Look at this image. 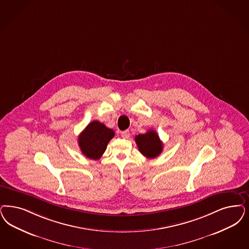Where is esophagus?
<instances>
[{
  "label": "esophagus",
  "mask_w": 249,
  "mask_h": 249,
  "mask_svg": "<svg viewBox=\"0 0 249 249\" xmlns=\"http://www.w3.org/2000/svg\"><path fill=\"white\" fill-rule=\"evenodd\" d=\"M129 130H124V131H122L121 132V137L123 138V139H128L129 137Z\"/></svg>",
  "instance_id": "34e87169"
}]
</instances>
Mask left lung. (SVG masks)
Segmentation results:
<instances>
[{
	"label": "left lung",
	"instance_id": "8db88e82",
	"mask_svg": "<svg viewBox=\"0 0 249 249\" xmlns=\"http://www.w3.org/2000/svg\"><path fill=\"white\" fill-rule=\"evenodd\" d=\"M135 142L141 154L149 159L157 157L163 151V142L154 129L139 134L135 137Z\"/></svg>",
	"mask_w": 249,
	"mask_h": 249
}]
</instances>
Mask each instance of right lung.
Wrapping results in <instances>:
<instances>
[{"instance_id":"obj_1","label":"right lung","mask_w":249,"mask_h":249,"mask_svg":"<svg viewBox=\"0 0 249 249\" xmlns=\"http://www.w3.org/2000/svg\"><path fill=\"white\" fill-rule=\"evenodd\" d=\"M114 135L113 129L107 128L97 120H94L79 135L78 144L83 155L87 158L98 160L105 153L107 143Z\"/></svg>"}]
</instances>
